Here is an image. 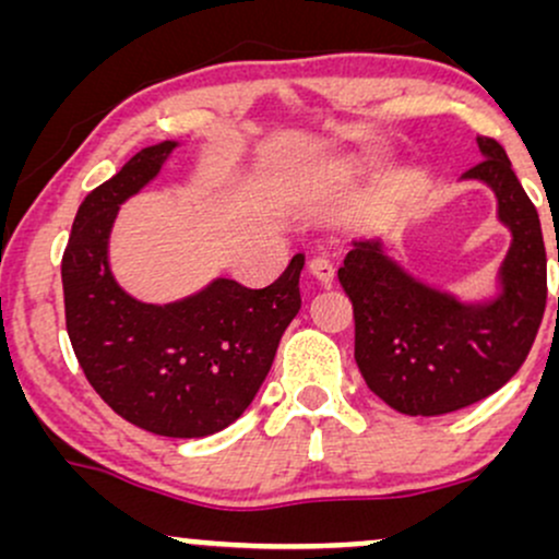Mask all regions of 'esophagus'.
<instances>
[{
  "label": "esophagus",
  "mask_w": 559,
  "mask_h": 559,
  "mask_svg": "<svg viewBox=\"0 0 559 559\" xmlns=\"http://www.w3.org/2000/svg\"><path fill=\"white\" fill-rule=\"evenodd\" d=\"M310 273L316 275L323 286H331L333 284V275H336V267H333V262L329 258H312L310 260Z\"/></svg>",
  "instance_id": "obj_1"
}]
</instances>
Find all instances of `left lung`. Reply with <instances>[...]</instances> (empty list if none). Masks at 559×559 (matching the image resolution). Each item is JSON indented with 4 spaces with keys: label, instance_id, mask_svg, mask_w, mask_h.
Masks as SVG:
<instances>
[{
    "label": "left lung",
    "instance_id": "1",
    "mask_svg": "<svg viewBox=\"0 0 559 559\" xmlns=\"http://www.w3.org/2000/svg\"><path fill=\"white\" fill-rule=\"evenodd\" d=\"M484 159L463 178L491 186L499 221L512 230L497 299L463 305L420 284L355 241L338 284L355 310V360L376 396L404 415H444L502 389L521 370L547 307V252L538 213L499 141L478 136Z\"/></svg>",
    "mask_w": 559,
    "mask_h": 559
}]
</instances>
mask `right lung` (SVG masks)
Here are the masks:
<instances>
[{
    "label": "right lung",
    "mask_w": 559,
    "mask_h": 559,
    "mask_svg": "<svg viewBox=\"0 0 559 559\" xmlns=\"http://www.w3.org/2000/svg\"><path fill=\"white\" fill-rule=\"evenodd\" d=\"M173 150L176 141L146 146L81 202L62 254L66 325L83 376L120 418L157 436L202 439L239 418L265 381L301 307L305 258L294 254L265 288L217 278L170 305L126 294L107 262L115 215Z\"/></svg>",
    "instance_id": "1"
}]
</instances>
